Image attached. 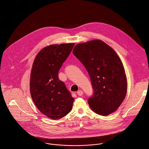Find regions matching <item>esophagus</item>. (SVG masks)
<instances>
[{
	"mask_svg": "<svg viewBox=\"0 0 149 149\" xmlns=\"http://www.w3.org/2000/svg\"><path fill=\"white\" fill-rule=\"evenodd\" d=\"M77 94L79 95V96H81L83 95V92L81 90H79L77 92Z\"/></svg>",
	"mask_w": 149,
	"mask_h": 149,
	"instance_id": "obj_1",
	"label": "esophagus"
}]
</instances>
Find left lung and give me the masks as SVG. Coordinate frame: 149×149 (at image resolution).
Masks as SVG:
<instances>
[{"mask_svg":"<svg viewBox=\"0 0 149 149\" xmlns=\"http://www.w3.org/2000/svg\"><path fill=\"white\" fill-rule=\"evenodd\" d=\"M72 53L91 78V109L102 116L113 113L124 101L127 88L125 69L116 52L103 41L93 40L76 45Z\"/></svg>","mask_w":149,"mask_h":149,"instance_id":"1","label":"left lung"}]
</instances>
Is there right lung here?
<instances>
[{
    "label": "right lung",
    "mask_w": 149,
    "mask_h": 149,
    "mask_svg": "<svg viewBox=\"0 0 149 149\" xmlns=\"http://www.w3.org/2000/svg\"><path fill=\"white\" fill-rule=\"evenodd\" d=\"M74 45L45 46L37 54L32 65L29 85L32 99L38 109L52 119L64 117L72 108L74 99L58 75Z\"/></svg>",
    "instance_id": "add662e5"
}]
</instances>
